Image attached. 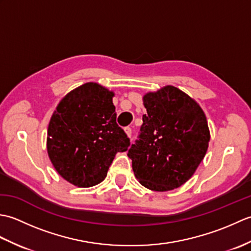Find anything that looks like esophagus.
<instances>
[{"instance_id":"34e87169","label":"esophagus","mask_w":251,"mask_h":251,"mask_svg":"<svg viewBox=\"0 0 251 251\" xmlns=\"http://www.w3.org/2000/svg\"><path fill=\"white\" fill-rule=\"evenodd\" d=\"M125 132H126V135L128 136L129 138L131 137V128H130V127H126V128H125Z\"/></svg>"}]
</instances>
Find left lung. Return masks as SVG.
Returning <instances> with one entry per match:
<instances>
[{
    "instance_id": "8db88e82",
    "label": "left lung",
    "mask_w": 251,
    "mask_h": 251,
    "mask_svg": "<svg viewBox=\"0 0 251 251\" xmlns=\"http://www.w3.org/2000/svg\"><path fill=\"white\" fill-rule=\"evenodd\" d=\"M139 140L127 155L140 184L166 192L185 183L205 157L210 140L207 119L196 101L167 85L143 96Z\"/></svg>"
}]
</instances>
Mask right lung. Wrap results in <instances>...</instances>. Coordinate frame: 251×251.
<instances>
[{
	"label": "right lung",
	"instance_id": "obj_1",
	"mask_svg": "<svg viewBox=\"0 0 251 251\" xmlns=\"http://www.w3.org/2000/svg\"><path fill=\"white\" fill-rule=\"evenodd\" d=\"M114 93L94 82L74 88L52 113L47 129V153L61 177L78 188L103 181L117 152L129 138L116 124Z\"/></svg>",
	"mask_w": 251,
	"mask_h": 251
}]
</instances>
